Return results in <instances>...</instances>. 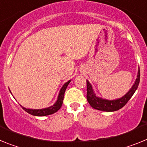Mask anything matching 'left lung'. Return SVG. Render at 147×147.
Returning <instances> with one entry per match:
<instances>
[{
    "label": "left lung",
    "instance_id": "1",
    "mask_svg": "<svg viewBox=\"0 0 147 147\" xmlns=\"http://www.w3.org/2000/svg\"><path fill=\"white\" fill-rule=\"evenodd\" d=\"M139 82L140 68H138L137 79L129 92L126 95H124L122 98L110 101V100L102 99V98L96 96V95L93 93V90L92 89V86L90 85L89 82L87 81V99H88V103L93 108L102 110V111H106V112H113V111L122 108L128 102V101L130 99L132 95L134 94V93L137 90L138 85H139Z\"/></svg>",
    "mask_w": 147,
    "mask_h": 147
}]
</instances>
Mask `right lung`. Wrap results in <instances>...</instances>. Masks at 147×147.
Here are the masks:
<instances>
[{
	"mask_svg": "<svg viewBox=\"0 0 147 147\" xmlns=\"http://www.w3.org/2000/svg\"><path fill=\"white\" fill-rule=\"evenodd\" d=\"M71 81H68L65 84L62 88H61L60 91L59 93V96H58L57 101L54 104L53 106L51 107H49L48 108L45 109H41V110H32V109H26L25 107H22V108L25 110L26 112H27L28 113L31 114V115H36V116H45V115H49L51 114H54V113L57 112L58 110L60 109V107H62V102H63V98H64V94L65 92V90L67 88V85L70 83Z\"/></svg>",
	"mask_w": 147,
	"mask_h": 147,
	"instance_id": "obj_1",
	"label": "right lung"
}]
</instances>
